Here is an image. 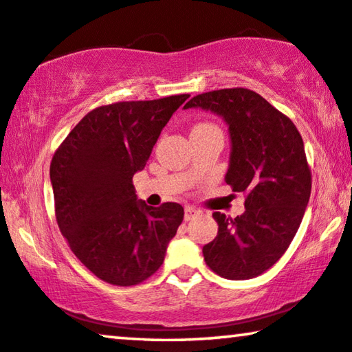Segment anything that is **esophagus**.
Returning <instances> with one entry per match:
<instances>
[{"label":"esophagus","instance_id":"1","mask_svg":"<svg viewBox=\"0 0 352 352\" xmlns=\"http://www.w3.org/2000/svg\"><path fill=\"white\" fill-rule=\"evenodd\" d=\"M197 215V210L192 207H186L185 209V221H191Z\"/></svg>","mask_w":352,"mask_h":352}]
</instances>
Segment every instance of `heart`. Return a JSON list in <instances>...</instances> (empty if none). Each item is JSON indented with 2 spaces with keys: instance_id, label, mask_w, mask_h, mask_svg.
Instances as JSON below:
<instances>
[{
  "instance_id": "b5f03b06",
  "label": "heart",
  "mask_w": 352,
  "mask_h": 352,
  "mask_svg": "<svg viewBox=\"0 0 352 352\" xmlns=\"http://www.w3.org/2000/svg\"><path fill=\"white\" fill-rule=\"evenodd\" d=\"M206 127H214V126H210V124H197L195 129H206Z\"/></svg>"
}]
</instances>
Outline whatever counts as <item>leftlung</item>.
<instances>
[{
	"mask_svg": "<svg viewBox=\"0 0 352 352\" xmlns=\"http://www.w3.org/2000/svg\"><path fill=\"white\" fill-rule=\"evenodd\" d=\"M220 116L231 153L225 182L244 191L245 210L236 219L214 212L219 234L202 247L209 268L225 279L263 274L289 249L311 195L303 138L289 118L249 89H220L183 107Z\"/></svg>",
	"mask_w": 352,
	"mask_h": 352,
	"instance_id": "left-lung-1",
	"label": "left lung"
}]
</instances>
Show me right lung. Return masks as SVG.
<instances>
[{
	"instance_id": "1",
	"label": "right lung",
	"mask_w": 352,
	"mask_h": 352,
	"mask_svg": "<svg viewBox=\"0 0 352 352\" xmlns=\"http://www.w3.org/2000/svg\"><path fill=\"white\" fill-rule=\"evenodd\" d=\"M188 94L118 102L87 113L51 162L56 217L78 260L98 279L135 285L155 274L183 221V207L140 201L143 170L161 131Z\"/></svg>"
}]
</instances>
